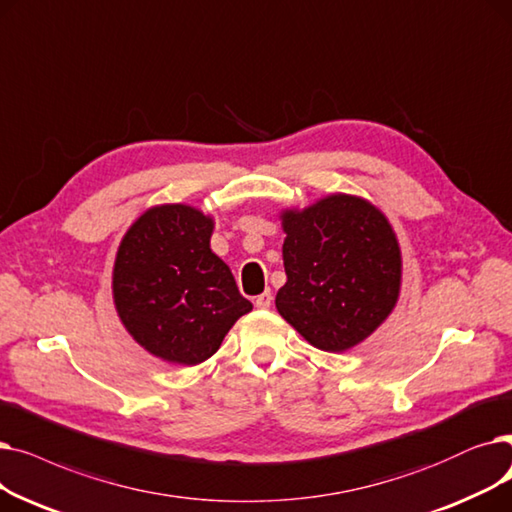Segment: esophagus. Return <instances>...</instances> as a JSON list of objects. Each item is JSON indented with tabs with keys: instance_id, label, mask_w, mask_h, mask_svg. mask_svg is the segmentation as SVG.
Segmentation results:
<instances>
[{
	"instance_id": "esophagus-1",
	"label": "esophagus",
	"mask_w": 512,
	"mask_h": 512,
	"mask_svg": "<svg viewBox=\"0 0 512 512\" xmlns=\"http://www.w3.org/2000/svg\"><path fill=\"white\" fill-rule=\"evenodd\" d=\"M271 302H273V294H271V291H264V294L256 296L254 306H256V308H260V310H266V308L271 306Z\"/></svg>"
}]
</instances>
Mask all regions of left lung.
<instances>
[{"label":"left lung","instance_id":"8db88e82","mask_svg":"<svg viewBox=\"0 0 512 512\" xmlns=\"http://www.w3.org/2000/svg\"><path fill=\"white\" fill-rule=\"evenodd\" d=\"M287 281L275 306L306 342L346 352L396 308L402 252L387 216L369 200L331 193L279 214Z\"/></svg>","mask_w":512,"mask_h":512}]
</instances>
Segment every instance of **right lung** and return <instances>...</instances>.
I'll return each instance as SVG.
<instances>
[{"mask_svg": "<svg viewBox=\"0 0 512 512\" xmlns=\"http://www.w3.org/2000/svg\"><path fill=\"white\" fill-rule=\"evenodd\" d=\"M214 218L187 204L145 210L120 241L112 298L120 323L152 356L196 367L221 348L252 302L210 250Z\"/></svg>", "mask_w": 512, "mask_h": 512, "instance_id": "add662e5", "label": "right lung"}]
</instances>
